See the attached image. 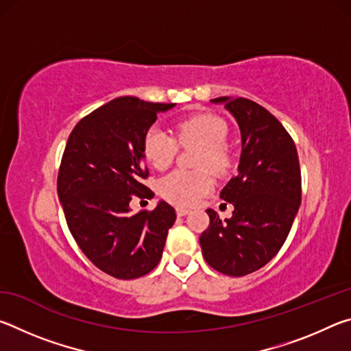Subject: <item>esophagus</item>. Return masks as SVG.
<instances>
[{
    "label": "esophagus",
    "mask_w": 351,
    "mask_h": 351,
    "mask_svg": "<svg viewBox=\"0 0 351 351\" xmlns=\"http://www.w3.org/2000/svg\"><path fill=\"white\" fill-rule=\"evenodd\" d=\"M176 213H178V217H184V215H187V213H190V210L186 209V207H176Z\"/></svg>",
    "instance_id": "1"
}]
</instances>
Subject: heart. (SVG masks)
<instances>
[{
	"label": "heart",
	"mask_w": 351,
	"mask_h": 351,
	"mask_svg": "<svg viewBox=\"0 0 351 351\" xmlns=\"http://www.w3.org/2000/svg\"><path fill=\"white\" fill-rule=\"evenodd\" d=\"M176 138L181 145H199L195 165L199 170H173L159 181V193L170 203L189 206L209 193L213 187L215 173H224L230 164L226 148L228 125L221 119L212 114H197L176 123ZM142 152L154 169L164 170L173 161L178 153V143L164 128L153 125L142 139Z\"/></svg>",
	"instance_id": "heart-1"
}]
</instances>
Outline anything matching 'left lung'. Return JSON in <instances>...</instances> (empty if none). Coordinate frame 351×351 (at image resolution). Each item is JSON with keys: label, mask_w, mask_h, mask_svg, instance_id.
<instances>
[{"label": "left lung", "mask_w": 351, "mask_h": 351, "mask_svg": "<svg viewBox=\"0 0 351 351\" xmlns=\"http://www.w3.org/2000/svg\"><path fill=\"white\" fill-rule=\"evenodd\" d=\"M241 133L239 173L219 193L234 206L221 221L207 209L210 224L199 237L207 265L226 276L257 271L280 251L302 198L299 156L289 133L263 106L245 97H217Z\"/></svg>", "instance_id": "1"}]
</instances>
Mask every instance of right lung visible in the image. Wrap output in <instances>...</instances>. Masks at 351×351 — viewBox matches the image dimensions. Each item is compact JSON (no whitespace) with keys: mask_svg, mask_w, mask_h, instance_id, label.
<instances>
[{"mask_svg":"<svg viewBox=\"0 0 351 351\" xmlns=\"http://www.w3.org/2000/svg\"><path fill=\"white\" fill-rule=\"evenodd\" d=\"M175 104L117 97L77 123L64 147L57 192L68 228L100 271L122 280L142 277L162 257L175 209L159 201L132 213L133 195L152 198L142 139L158 112Z\"/></svg>","mask_w":351,"mask_h":351,"instance_id":"obj_1","label":"right lung"}]
</instances>
